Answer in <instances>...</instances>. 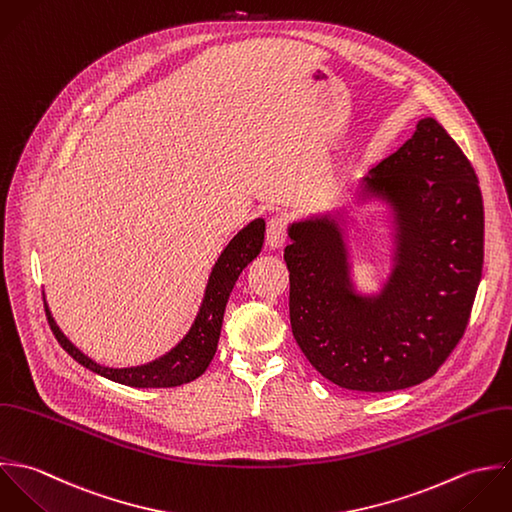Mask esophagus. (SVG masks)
I'll list each match as a JSON object with an SVG mask.
<instances>
[{"instance_id":"1","label":"esophagus","mask_w":512,"mask_h":512,"mask_svg":"<svg viewBox=\"0 0 512 512\" xmlns=\"http://www.w3.org/2000/svg\"><path fill=\"white\" fill-rule=\"evenodd\" d=\"M267 245L271 249H279L285 245L287 239V219L283 215H275L267 221Z\"/></svg>"}]
</instances>
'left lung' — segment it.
Returning <instances> with one entry per match:
<instances>
[{"label": "left lung", "instance_id": "left-lung-1", "mask_svg": "<svg viewBox=\"0 0 512 512\" xmlns=\"http://www.w3.org/2000/svg\"><path fill=\"white\" fill-rule=\"evenodd\" d=\"M362 202L394 215V267L378 295L356 293L344 217L289 225L291 328L332 384L394 392L431 378L461 340L483 271L485 215L477 174L435 118L362 180Z\"/></svg>", "mask_w": 512, "mask_h": 512}]
</instances>
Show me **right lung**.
I'll return each instance as SVG.
<instances>
[{"label":"right lung","instance_id":"obj_1","mask_svg":"<svg viewBox=\"0 0 512 512\" xmlns=\"http://www.w3.org/2000/svg\"><path fill=\"white\" fill-rule=\"evenodd\" d=\"M263 239H265V219L257 217L229 241V245L221 251L219 259L211 269V275L205 287L204 301L190 332L168 354L148 364L132 366V368H108V366L97 364L95 360L85 356L59 330L43 297L49 326L57 342L73 360H77L81 366L103 376L106 380H112L116 384H124L130 388H174V386L188 384L200 378L207 370L209 362L213 360L219 334H221V322H223L227 299L241 271L259 255L263 247Z\"/></svg>","mask_w":512,"mask_h":512}]
</instances>
